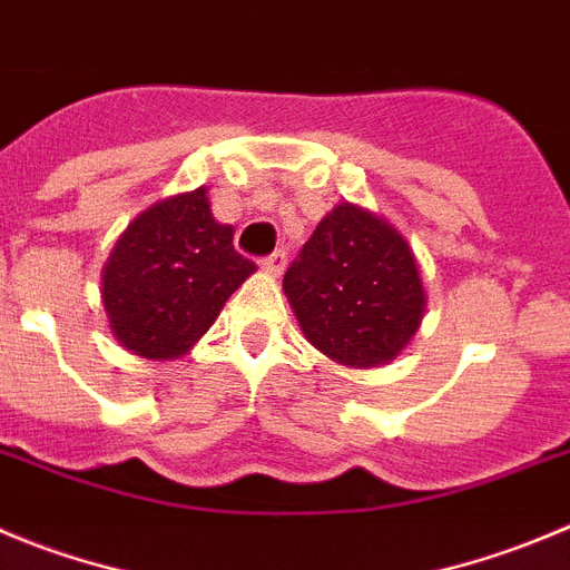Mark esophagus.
<instances>
[{
    "label": "esophagus",
    "instance_id": "esophagus-1",
    "mask_svg": "<svg viewBox=\"0 0 570 570\" xmlns=\"http://www.w3.org/2000/svg\"><path fill=\"white\" fill-rule=\"evenodd\" d=\"M264 267H267L273 275L284 273V267H286V253H284V249H275V253L269 255L267 261H264Z\"/></svg>",
    "mask_w": 570,
    "mask_h": 570
}]
</instances>
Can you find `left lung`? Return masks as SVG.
<instances>
[{"label":"left lung","mask_w":570,"mask_h":570,"mask_svg":"<svg viewBox=\"0 0 570 570\" xmlns=\"http://www.w3.org/2000/svg\"><path fill=\"white\" fill-rule=\"evenodd\" d=\"M303 337L348 368L396 360L428 309L422 269L407 238L380 213L340 202L284 275Z\"/></svg>","instance_id":"left-lung-1"}]
</instances>
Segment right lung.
I'll return each mask as SVG.
<instances>
[{
	"instance_id": "right-lung-1",
	"label": "right lung",
	"mask_w": 570,
	"mask_h": 570,
	"mask_svg": "<svg viewBox=\"0 0 570 570\" xmlns=\"http://www.w3.org/2000/svg\"><path fill=\"white\" fill-rule=\"evenodd\" d=\"M253 273V261L233 247V227L213 216L205 185L154 202L104 264L111 337L142 360L183 357Z\"/></svg>"
}]
</instances>
